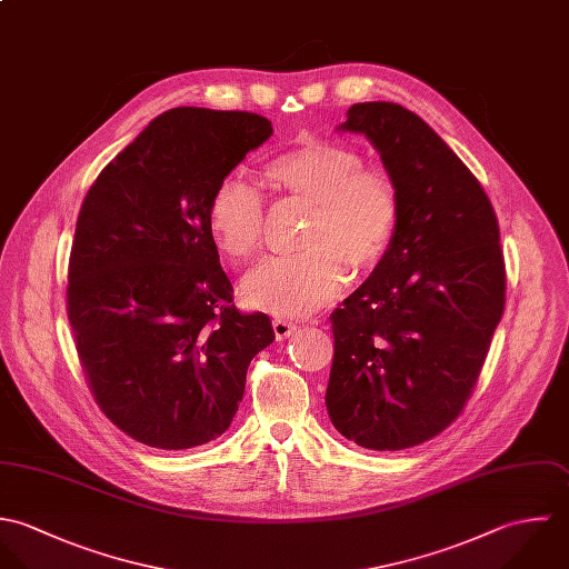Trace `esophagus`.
I'll list each match as a JSON object with an SVG mask.
<instances>
[{"label":"esophagus","mask_w":569,"mask_h":569,"mask_svg":"<svg viewBox=\"0 0 569 569\" xmlns=\"http://www.w3.org/2000/svg\"><path fill=\"white\" fill-rule=\"evenodd\" d=\"M272 330H274L277 341H283V339H288V337H292L297 332V326L286 321V319H274L272 321Z\"/></svg>","instance_id":"obj_1"}]
</instances>
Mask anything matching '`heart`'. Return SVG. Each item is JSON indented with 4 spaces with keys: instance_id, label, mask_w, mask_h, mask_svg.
<instances>
[{
    "instance_id": "b5f03b06",
    "label": "heart",
    "mask_w": 569,
    "mask_h": 569,
    "mask_svg": "<svg viewBox=\"0 0 569 569\" xmlns=\"http://www.w3.org/2000/svg\"><path fill=\"white\" fill-rule=\"evenodd\" d=\"M263 176L315 213L301 237L306 252L261 266L243 281V299L281 317L310 315L341 295L349 270L362 274L380 263L400 220L398 187L385 169L365 164L362 153L328 140L277 153ZM209 228L228 261H254L266 234L261 193L228 176L211 196Z\"/></svg>"
}]
</instances>
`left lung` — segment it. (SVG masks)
Wrapping results in <instances>:
<instances>
[{
  "label": "left lung",
  "mask_w": 569,
  "mask_h": 569,
  "mask_svg": "<svg viewBox=\"0 0 569 569\" xmlns=\"http://www.w3.org/2000/svg\"><path fill=\"white\" fill-rule=\"evenodd\" d=\"M400 193V220L371 277L330 317L332 425L371 451L442 433L468 402L506 306L499 224L453 149L398 103L347 110Z\"/></svg>",
  "instance_id": "left-lung-1"
}]
</instances>
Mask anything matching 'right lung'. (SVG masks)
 I'll return each mask as SVG.
<instances>
[{
	"label": "right lung",
	"instance_id": "add662e5",
	"mask_svg": "<svg viewBox=\"0 0 569 569\" xmlns=\"http://www.w3.org/2000/svg\"><path fill=\"white\" fill-rule=\"evenodd\" d=\"M272 133L252 112L176 108L153 118L90 187L68 266V319L90 391L153 449L220 438L250 360L274 341L239 312L209 228L216 187Z\"/></svg>",
	"mask_w": 569,
	"mask_h": 569
}]
</instances>
